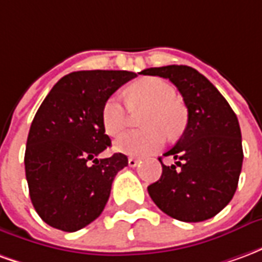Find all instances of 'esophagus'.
Here are the masks:
<instances>
[{
  "label": "esophagus",
  "instance_id": "esophagus-1",
  "mask_svg": "<svg viewBox=\"0 0 262 262\" xmlns=\"http://www.w3.org/2000/svg\"><path fill=\"white\" fill-rule=\"evenodd\" d=\"M127 164H129V167H136V165H139V160L130 157V159L127 160Z\"/></svg>",
  "mask_w": 262,
  "mask_h": 262
}]
</instances>
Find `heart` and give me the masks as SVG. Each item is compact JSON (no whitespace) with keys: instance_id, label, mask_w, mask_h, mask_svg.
Wrapping results in <instances>:
<instances>
[{"instance_id":"heart-1","label":"heart","mask_w":262,"mask_h":262,"mask_svg":"<svg viewBox=\"0 0 262 262\" xmlns=\"http://www.w3.org/2000/svg\"><path fill=\"white\" fill-rule=\"evenodd\" d=\"M174 86L168 82L146 77L125 90V99L130 109L146 108L142 115V130H132L115 142L118 153L144 157L157 151L165 137H178L188 123L187 108L177 99ZM101 120L106 135L118 136L125 130L129 115L118 97H109L102 106Z\"/></svg>"}]
</instances>
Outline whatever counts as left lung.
<instances>
[{"instance_id": "left-lung-1", "label": "left lung", "mask_w": 262, "mask_h": 262, "mask_svg": "<svg viewBox=\"0 0 262 262\" xmlns=\"http://www.w3.org/2000/svg\"><path fill=\"white\" fill-rule=\"evenodd\" d=\"M144 75L168 80L188 108L185 130L164 156L176 164L163 165L159 181L148 185L153 202L181 222H203L230 202L243 165L242 132L225 97L210 81L188 66L143 70Z\"/></svg>"}]
</instances>
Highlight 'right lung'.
<instances>
[{
  "label": "right lung",
  "mask_w": 262,
  "mask_h": 262,
  "mask_svg": "<svg viewBox=\"0 0 262 262\" xmlns=\"http://www.w3.org/2000/svg\"><path fill=\"white\" fill-rule=\"evenodd\" d=\"M137 77L123 70L64 75L33 118L25 150V172L33 208L45 223L77 231L102 213L115 176L127 157L98 159L111 146L101 120L105 101Z\"/></svg>",
  "instance_id": "add662e5"
}]
</instances>
